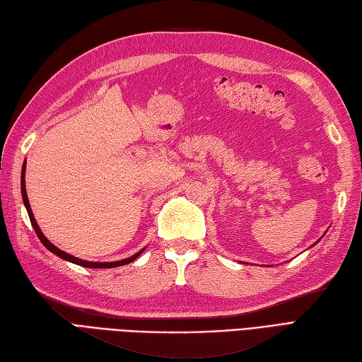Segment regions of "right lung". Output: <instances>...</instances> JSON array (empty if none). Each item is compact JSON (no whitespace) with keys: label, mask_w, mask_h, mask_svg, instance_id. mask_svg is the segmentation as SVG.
I'll return each instance as SVG.
<instances>
[{"label":"right lung","mask_w":362,"mask_h":362,"mask_svg":"<svg viewBox=\"0 0 362 362\" xmlns=\"http://www.w3.org/2000/svg\"><path fill=\"white\" fill-rule=\"evenodd\" d=\"M24 172H26V164H23V168H21V195H23V203L24 206H26V211L29 214V218H30V223H32V228H34L37 237L40 238V242H42L45 245L46 249H49V251L52 254H55L57 257H60V259L63 260H68L71 263H76V264H80V267H85V268H116V267H122V264H127V263H132L133 260L138 259V257L142 254V251L136 252L134 255L128 257V259H124V260H117V262H107V263H99V262H86V260H82V259H77V257L71 255L65 251H62V249H59L57 246H54L49 240H47L45 235L42 229L38 228V224L34 218V214H32V209H30V204H29V199H28V194H26V182H24Z\"/></svg>","instance_id":"right-lung-1"}]
</instances>
